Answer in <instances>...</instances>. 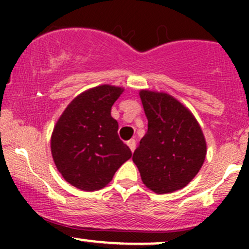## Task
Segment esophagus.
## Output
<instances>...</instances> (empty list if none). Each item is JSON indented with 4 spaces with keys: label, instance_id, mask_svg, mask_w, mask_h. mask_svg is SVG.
Listing matches in <instances>:
<instances>
[{
    "label": "esophagus",
    "instance_id": "esophagus-1",
    "mask_svg": "<svg viewBox=\"0 0 249 249\" xmlns=\"http://www.w3.org/2000/svg\"><path fill=\"white\" fill-rule=\"evenodd\" d=\"M127 146L130 147L131 152H133V151L136 150V141H134V139H130V141L127 142Z\"/></svg>",
    "mask_w": 249,
    "mask_h": 249
}]
</instances>
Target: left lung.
<instances>
[{"label":"left lung","mask_w":249,"mask_h":249,"mask_svg":"<svg viewBox=\"0 0 249 249\" xmlns=\"http://www.w3.org/2000/svg\"><path fill=\"white\" fill-rule=\"evenodd\" d=\"M147 132L132 160L144 185L154 193H172L191 182L206 158V141L188 108L168 93L141 90Z\"/></svg>","instance_id":"1"}]
</instances>
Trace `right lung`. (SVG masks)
Masks as SVG:
<instances>
[{"mask_svg":"<svg viewBox=\"0 0 249 249\" xmlns=\"http://www.w3.org/2000/svg\"><path fill=\"white\" fill-rule=\"evenodd\" d=\"M124 89L98 85L73 98L51 134V154L62 177L82 191L105 187L132 157L119 139L111 107Z\"/></svg>","mask_w":249,"mask_h":249,"instance_id":"right-lung-1","label":"right lung"}]
</instances>
